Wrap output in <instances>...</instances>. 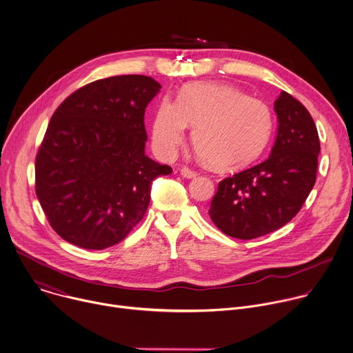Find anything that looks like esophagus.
I'll list each match as a JSON object with an SVG mask.
<instances>
[{
    "instance_id": "esophagus-1",
    "label": "esophagus",
    "mask_w": 353,
    "mask_h": 353,
    "mask_svg": "<svg viewBox=\"0 0 353 353\" xmlns=\"http://www.w3.org/2000/svg\"><path fill=\"white\" fill-rule=\"evenodd\" d=\"M180 174H181L183 177H185V179H194V177H196V174H198V173L184 166V168H181V170H180Z\"/></svg>"
}]
</instances>
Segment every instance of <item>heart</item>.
Instances as JSON below:
<instances>
[{"instance_id":"1","label":"heart","mask_w":353,"mask_h":353,"mask_svg":"<svg viewBox=\"0 0 353 353\" xmlns=\"http://www.w3.org/2000/svg\"><path fill=\"white\" fill-rule=\"evenodd\" d=\"M195 128V150L217 170H236L256 161L273 133V116L266 103L227 84L185 85L177 101L165 97L152 117L155 151L172 158Z\"/></svg>"}]
</instances>
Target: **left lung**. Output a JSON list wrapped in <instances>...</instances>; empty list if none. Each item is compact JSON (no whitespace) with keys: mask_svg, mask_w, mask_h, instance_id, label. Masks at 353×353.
Returning <instances> with one entry per match:
<instances>
[{"mask_svg":"<svg viewBox=\"0 0 353 353\" xmlns=\"http://www.w3.org/2000/svg\"><path fill=\"white\" fill-rule=\"evenodd\" d=\"M277 136L266 161L219 183L209 214L230 237L252 240L287 224L316 183L320 141L307 109L281 91Z\"/></svg>","mask_w":353,"mask_h":353,"instance_id":"8db88e82","label":"left lung"}]
</instances>
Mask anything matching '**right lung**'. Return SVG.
Wrapping results in <instances>:
<instances>
[{
  "mask_svg": "<svg viewBox=\"0 0 353 353\" xmlns=\"http://www.w3.org/2000/svg\"><path fill=\"white\" fill-rule=\"evenodd\" d=\"M162 85L126 74L92 81L54 112L36 158V194L65 241L121 243L145 214L151 184L172 173L145 155L144 113Z\"/></svg>",
  "mask_w": 353,
  "mask_h": 353,
  "instance_id": "right-lung-1",
  "label": "right lung"
}]
</instances>
